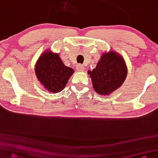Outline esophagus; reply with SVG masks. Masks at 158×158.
<instances>
[{
	"label": "esophagus",
	"mask_w": 158,
	"mask_h": 158,
	"mask_svg": "<svg viewBox=\"0 0 158 158\" xmlns=\"http://www.w3.org/2000/svg\"><path fill=\"white\" fill-rule=\"evenodd\" d=\"M76 70L77 71H83L84 70V67L82 64H78L76 66Z\"/></svg>",
	"instance_id": "obj_1"
}]
</instances>
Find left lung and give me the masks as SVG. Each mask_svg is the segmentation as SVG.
Masks as SVG:
<instances>
[{
    "label": "left lung",
    "mask_w": 158,
    "mask_h": 158,
    "mask_svg": "<svg viewBox=\"0 0 158 158\" xmlns=\"http://www.w3.org/2000/svg\"><path fill=\"white\" fill-rule=\"evenodd\" d=\"M88 73L94 91L100 95H109L123 84L127 69L124 58L115 52L110 51L103 53L96 68Z\"/></svg>",
    "instance_id": "left-lung-1"
}]
</instances>
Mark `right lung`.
<instances>
[{
  "label": "right lung",
  "instance_id": "1",
  "mask_svg": "<svg viewBox=\"0 0 158 158\" xmlns=\"http://www.w3.org/2000/svg\"><path fill=\"white\" fill-rule=\"evenodd\" d=\"M37 78L50 93L61 91L73 73V69L63 64L58 53L47 50L40 56L35 65Z\"/></svg>",
  "mask_w": 158,
  "mask_h": 158
}]
</instances>
